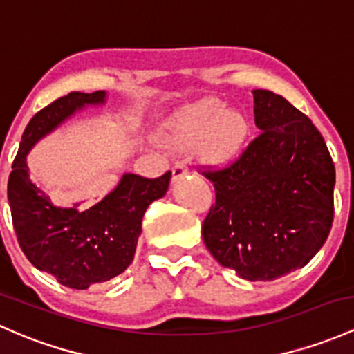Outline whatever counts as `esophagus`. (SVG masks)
Returning <instances> with one entry per match:
<instances>
[{"mask_svg": "<svg viewBox=\"0 0 354 354\" xmlns=\"http://www.w3.org/2000/svg\"><path fill=\"white\" fill-rule=\"evenodd\" d=\"M187 167L184 165V163H176V165H174V169H172V182H178V180H182V178H184L185 176H187Z\"/></svg>", "mask_w": 354, "mask_h": 354, "instance_id": "esophagus-1", "label": "esophagus"}]
</instances>
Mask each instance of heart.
I'll return each mask as SVG.
<instances>
[{"label":"heart","instance_id":"heart-1","mask_svg":"<svg viewBox=\"0 0 354 354\" xmlns=\"http://www.w3.org/2000/svg\"><path fill=\"white\" fill-rule=\"evenodd\" d=\"M248 135V120L221 100L206 97L185 106L170 118L165 140L176 148L199 143L197 155L206 165L221 167L233 160Z\"/></svg>","mask_w":354,"mask_h":354}]
</instances>
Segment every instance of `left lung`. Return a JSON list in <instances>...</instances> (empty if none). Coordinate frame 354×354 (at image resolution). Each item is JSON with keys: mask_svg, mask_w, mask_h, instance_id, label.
<instances>
[{"mask_svg": "<svg viewBox=\"0 0 354 354\" xmlns=\"http://www.w3.org/2000/svg\"><path fill=\"white\" fill-rule=\"evenodd\" d=\"M253 100L260 135L227 169L204 172L216 204L203 239L223 267L270 282L306 267L326 243L336 172L309 118L272 91L254 89Z\"/></svg>", "mask_w": 354, "mask_h": 354, "instance_id": "left-lung-1", "label": "left lung"}]
</instances>
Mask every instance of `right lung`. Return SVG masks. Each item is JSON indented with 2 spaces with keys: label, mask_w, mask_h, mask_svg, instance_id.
Here are the masks:
<instances>
[{
  "label": "right lung",
  "mask_w": 354,
  "mask_h": 354,
  "mask_svg": "<svg viewBox=\"0 0 354 354\" xmlns=\"http://www.w3.org/2000/svg\"><path fill=\"white\" fill-rule=\"evenodd\" d=\"M106 91L71 93L40 109L26 124L8 178V203L15 233L30 263L66 287L86 290L130 267L147 207L169 191L170 172L158 178L123 174L100 203L64 207L30 178L26 155L75 113L102 106Z\"/></svg>",
  "instance_id": "obj_1"
}]
</instances>
